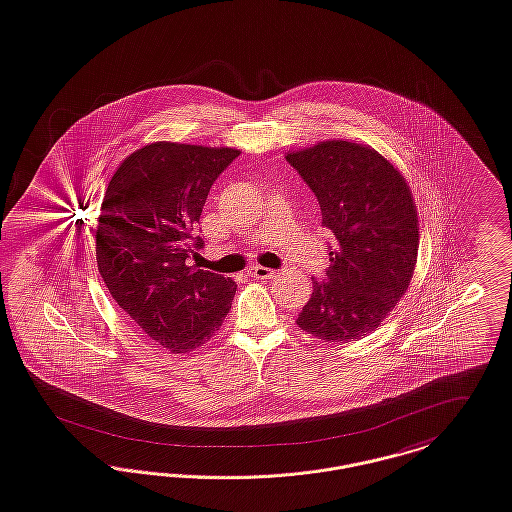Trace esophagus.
Wrapping results in <instances>:
<instances>
[{
    "mask_svg": "<svg viewBox=\"0 0 512 512\" xmlns=\"http://www.w3.org/2000/svg\"><path fill=\"white\" fill-rule=\"evenodd\" d=\"M248 274L256 279L276 278V270H270V268H264V266H250Z\"/></svg>",
    "mask_w": 512,
    "mask_h": 512,
    "instance_id": "1",
    "label": "esophagus"
}]
</instances>
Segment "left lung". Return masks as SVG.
I'll return each mask as SVG.
<instances>
[{
    "instance_id": "1",
    "label": "left lung",
    "mask_w": 512,
    "mask_h": 512,
    "mask_svg": "<svg viewBox=\"0 0 512 512\" xmlns=\"http://www.w3.org/2000/svg\"><path fill=\"white\" fill-rule=\"evenodd\" d=\"M287 162L317 195L334 234L330 268L297 317L307 334L350 342L383 323L405 295L419 254V217L401 172L366 144L325 140Z\"/></svg>"
}]
</instances>
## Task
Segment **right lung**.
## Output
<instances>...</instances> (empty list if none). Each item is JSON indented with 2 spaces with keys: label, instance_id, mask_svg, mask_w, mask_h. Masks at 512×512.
<instances>
[{
  "label": "right lung",
  "instance_id": "right-lung-1",
  "mask_svg": "<svg viewBox=\"0 0 512 512\" xmlns=\"http://www.w3.org/2000/svg\"><path fill=\"white\" fill-rule=\"evenodd\" d=\"M240 152L152 142L113 174L95 231L97 270L111 297L148 340L174 354L203 346L231 311L236 283L189 266L215 180Z\"/></svg>",
  "mask_w": 512,
  "mask_h": 512
}]
</instances>
